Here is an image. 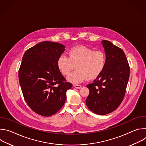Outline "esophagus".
I'll return each mask as SVG.
<instances>
[{
    "mask_svg": "<svg viewBox=\"0 0 146 146\" xmlns=\"http://www.w3.org/2000/svg\"><path fill=\"white\" fill-rule=\"evenodd\" d=\"M74 88H76L77 89H80L81 88L82 86L81 85H78V84H74Z\"/></svg>",
    "mask_w": 146,
    "mask_h": 146,
    "instance_id": "esophagus-1",
    "label": "esophagus"
}]
</instances>
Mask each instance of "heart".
<instances>
[{"label":"heart","mask_w":146,"mask_h":146,"mask_svg":"<svg viewBox=\"0 0 146 146\" xmlns=\"http://www.w3.org/2000/svg\"><path fill=\"white\" fill-rule=\"evenodd\" d=\"M68 54V56H59L56 60V65L65 76H68L76 66L77 70L68 77V80L74 83L87 79H96L106 66V55L102 51H94L90 47L80 46L70 48Z\"/></svg>","instance_id":"b5f03b06"}]
</instances>
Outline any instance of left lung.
<instances>
[{"label":"left lung","mask_w":146,"mask_h":146,"mask_svg":"<svg viewBox=\"0 0 146 146\" xmlns=\"http://www.w3.org/2000/svg\"><path fill=\"white\" fill-rule=\"evenodd\" d=\"M106 64L100 75L87 86L90 94L86 99L93 113L106 115L114 111L121 103L126 92L130 68L122 50L109 41L103 40Z\"/></svg>","instance_id":"8db88e82"}]
</instances>
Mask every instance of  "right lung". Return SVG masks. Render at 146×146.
Here are the masks:
<instances>
[{
	"label": "right lung",
	"mask_w": 146,
	"mask_h": 146,
	"mask_svg": "<svg viewBox=\"0 0 146 146\" xmlns=\"http://www.w3.org/2000/svg\"><path fill=\"white\" fill-rule=\"evenodd\" d=\"M62 44L43 41L26 51L18 71L24 98L36 113L49 117L64 105L72 84L57 68L56 60L65 51Z\"/></svg>",
	"instance_id": "right-lung-1"
}]
</instances>
